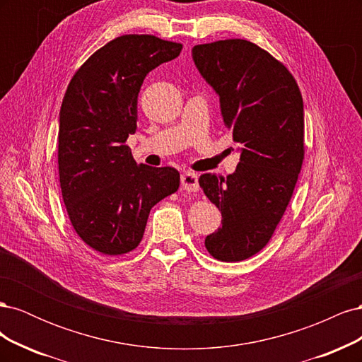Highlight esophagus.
Instances as JSON below:
<instances>
[{"mask_svg": "<svg viewBox=\"0 0 362 362\" xmlns=\"http://www.w3.org/2000/svg\"><path fill=\"white\" fill-rule=\"evenodd\" d=\"M181 185L185 192H198L199 182H198V175L193 172H185L181 175Z\"/></svg>", "mask_w": 362, "mask_h": 362, "instance_id": "1", "label": "esophagus"}]
</instances>
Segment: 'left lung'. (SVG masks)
Returning <instances> with one entry per match:
<instances>
[{
  "mask_svg": "<svg viewBox=\"0 0 362 362\" xmlns=\"http://www.w3.org/2000/svg\"><path fill=\"white\" fill-rule=\"evenodd\" d=\"M192 56L218 95L225 127L242 145L234 173L199 178L222 211V226L205 237V247L218 261H243L269 243L298 182L305 154L302 95L290 71L249 40L202 43Z\"/></svg>",
  "mask_w": 362,
  "mask_h": 362,
  "instance_id": "1",
  "label": "left lung"
}]
</instances>
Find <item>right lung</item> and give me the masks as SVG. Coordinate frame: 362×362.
Here are the masks:
<instances>
[{
    "label": "right lung",
    "mask_w": 362,
    "mask_h": 362,
    "mask_svg": "<svg viewBox=\"0 0 362 362\" xmlns=\"http://www.w3.org/2000/svg\"><path fill=\"white\" fill-rule=\"evenodd\" d=\"M181 43L125 35L93 52L64 93L59 127L63 202L75 233L104 255L139 246L151 208L180 187L175 168L137 164L125 141L137 128L145 76L180 56Z\"/></svg>",
    "instance_id": "right-lung-1"
}]
</instances>
